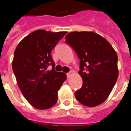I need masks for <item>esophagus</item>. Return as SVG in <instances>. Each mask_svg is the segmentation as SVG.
I'll return each mask as SVG.
<instances>
[{"label": "esophagus", "mask_w": 131, "mask_h": 131, "mask_svg": "<svg viewBox=\"0 0 131 131\" xmlns=\"http://www.w3.org/2000/svg\"><path fill=\"white\" fill-rule=\"evenodd\" d=\"M72 74H73V72L70 71V72H68V73H67V77L69 78V77H71Z\"/></svg>", "instance_id": "esophagus-1"}]
</instances>
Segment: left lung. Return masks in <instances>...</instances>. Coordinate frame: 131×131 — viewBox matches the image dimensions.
<instances>
[{
  "instance_id": "obj_1",
  "label": "left lung",
  "mask_w": 131,
  "mask_h": 131,
  "mask_svg": "<svg viewBox=\"0 0 131 131\" xmlns=\"http://www.w3.org/2000/svg\"><path fill=\"white\" fill-rule=\"evenodd\" d=\"M66 42L80 59L79 74L83 85L74 93L77 100L85 106H98L108 98L117 79V53L106 39L95 32H70Z\"/></svg>"
}]
</instances>
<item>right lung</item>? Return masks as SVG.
<instances>
[{
	"label": "right lung",
	"instance_id": "add662e5",
	"mask_svg": "<svg viewBox=\"0 0 131 131\" xmlns=\"http://www.w3.org/2000/svg\"><path fill=\"white\" fill-rule=\"evenodd\" d=\"M66 32L43 29L32 32L18 44L12 69L18 87L25 99L36 108L46 110L58 99V90L66 80V74L54 70L51 52ZM51 64L53 68L47 70Z\"/></svg>",
	"mask_w": 131,
	"mask_h": 131
}]
</instances>
